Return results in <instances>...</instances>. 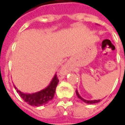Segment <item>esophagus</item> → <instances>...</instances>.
Wrapping results in <instances>:
<instances>
[{"label": "esophagus", "instance_id": "esophagus-1", "mask_svg": "<svg viewBox=\"0 0 125 125\" xmlns=\"http://www.w3.org/2000/svg\"><path fill=\"white\" fill-rule=\"evenodd\" d=\"M68 65H65V66H64V67L63 68V70L65 72V71L68 70Z\"/></svg>", "mask_w": 125, "mask_h": 125}]
</instances>
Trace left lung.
I'll use <instances>...</instances> for the list:
<instances>
[{
    "instance_id": "1",
    "label": "left lung",
    "mask_w": 125,
    "mask_h": 125,
    "mask_svg": "<svg viewBox=\"0 0 125 125\" xmlns=\"http://www.w3.org/2000/svg\"><path fill=\"white\" fill-rule=\"evenodd\" d=\"M76 95L78 96V97L79 98L80 100H82L83 102H84L85 103H87V104H95V103H98V102H100V100H85L79 94L78 92V90H76Z\"/></svg>"
}]
</instances>
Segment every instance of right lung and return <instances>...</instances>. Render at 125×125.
Listing matches in <instances>:
<instances>
[{
	"label": "right lung",
	"mask_w": 125,
	"mask_h": 125,
	"mask_svg": "<svg viewBox=\"0 0 125 125\" xmlns=\"http://www.w3.org/2000/svg\"><path fill=\"white\" fill-rule=\"evenodd\" d=\"M58 82L59 80L57 78V75L55 74L54 77L53 78L50 84L45 88L32 94L23 93L20 90H19L15 86H14V87L17 90L18 94L20 95V96L23 98V100L27 102V104L35 106H40L42 105L46 104L47 103H48L50 100L53 98Z\"/></svg>",
	"instance_id": "1"
}]
</instances>
